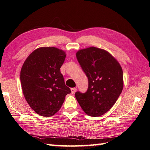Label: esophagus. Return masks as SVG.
Here are the masks:
<instances>
[{
  "label": "esophagus",
  "instance_id": "obj_1",
  "mask_svg": "<svg viewBox=\"0 0 150 150\" xmlns=\"http://www.w3.org/2000/svg\"><path fill=\"white\" fill-rule=\"evenodd\" d=\"M76 88H71V93H72V94H74V93H76Z\"/></svg>",
  "mask_w": 150,
  "mask_h": 150
}]
</instances>
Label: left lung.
Returning a JSON list of instances; mask_svg holds the SVG:
<instances>
[{
    "instance_id": "obj_1",
    "label": "left lung",
    "mask_w": 150,
    "mask_h": 150,
    "mask_svg": "<svg viewBox=\"0 0 150 150\" xmlns=\"http://www.w3.org/2000/svg\"><path fill=\"white\" fill-rule=\"evenodd\" d=\"M76 57L88 79L87 91L75 96L86 114L96 117L113 106L123 88L120 63L105 50L95 47L81 49Z\"/></svg>"
}]
</instances>
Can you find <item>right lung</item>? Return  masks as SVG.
Masks as SVG:
<instances>
[{
	"mask_svg": "<svg viewBox=\"0 0 150 150\" xmlns=\"http://www.w3.org/2000/svg\"><path fill=\"white\" fill-rule=\"evenodd\" d=\"M66 56L64 51L56 47H39L22 67L20 79L24 96L30 107L40 116H53L71 92L60 71Z\"/></svg>",
	"mask_w": 150,
	"mask_h": 150,
	"instance_id": "1",
	"label": "right lung"
}]
</instances>
